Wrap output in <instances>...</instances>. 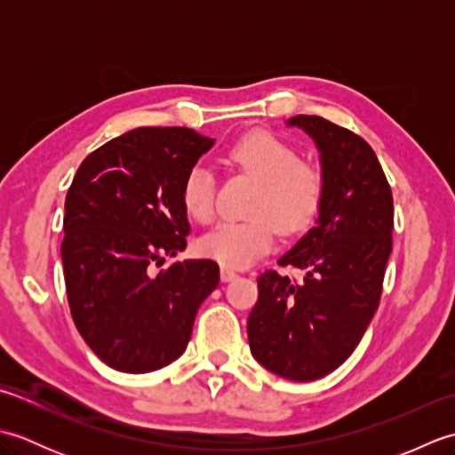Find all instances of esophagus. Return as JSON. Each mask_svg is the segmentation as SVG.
Masks as SVG:
<instances>
[{
  "instance_id": "obj_1",
  "label": "esophagus",
  "mask_w": 455,
  "mask_h": 455,
  "mask_svg": "<svg viewBox=\"0 0 455 455\" xmlns=\"http://www.w3.org/2000/svg\"><path fill=\"white\" fill-rule=\"evenodd\" d=\"M235 277H238V274L235 272V269H230V267H220V279H222V282H233Z\"/></svg>"
}]
</instances>
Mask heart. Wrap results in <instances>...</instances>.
Returning a JSON list of instances; mask_svg holds the SVG:
<instances>
[{
  "label": "heart",
  "mask_w": 455,
  "mask_h": 455,
  "mask_svg": "<svg viewBox=\"0 0 455 455\" xmlns=\"http://www.w3.org/2000/svg\"><path fill=\"white\" fill-rule=\"evenodd\" d=\"M227 158L262 181L252 219L225 220L199 238V252L225 267H246L274 246L277 227L285 235L313 225L324 201V176L315 164L299 160L291 142L256 129L230 144ZM217 178L207 164H193L181 181V205L191 219L215 217Z\"/></svg>",
  "instance_id": "1"
}]
</instances>
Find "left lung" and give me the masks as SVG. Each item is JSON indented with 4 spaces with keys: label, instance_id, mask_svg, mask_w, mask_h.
<instances>
[{
    "label": "left lung",
    "instance_id": "left-lung-1",
    "mask_svg": "<svg viewBox=\"0 0 455 455\" xmlns=\"http://www.w3.org/2000/svg\"><path fill=\"white\" fill-rule=\"evenodd\" d=\"M321 150L324 201L316 227L279 266L303 269L301 283L267 269L248 316V342L266 370L315 381L352 355L379 307L393 248V193L373 148L323 117L289 119Z\"/></svg>",
    "mask_w": 455,
    "mask_h": 455
}]
</instances>
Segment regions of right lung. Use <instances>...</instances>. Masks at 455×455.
<instances>
[{"instance_id": "right-lung-1", "label": "right lung", "mask_w": 455, "mask_h": 455, "mask_svg": "<svg viewBox=\"0 0 455 455\" xmlns=\"http://www.w3.org/2000/svg\"><path fill=\"white\" fill-rule=\"evenodd\" d=\"M212 139L186 127H140L85 158L66 193L62 264L74 324L113 370L148 373L186 352L219 264L186 259L181 181Z\"/></svg>"}]
</instances>
